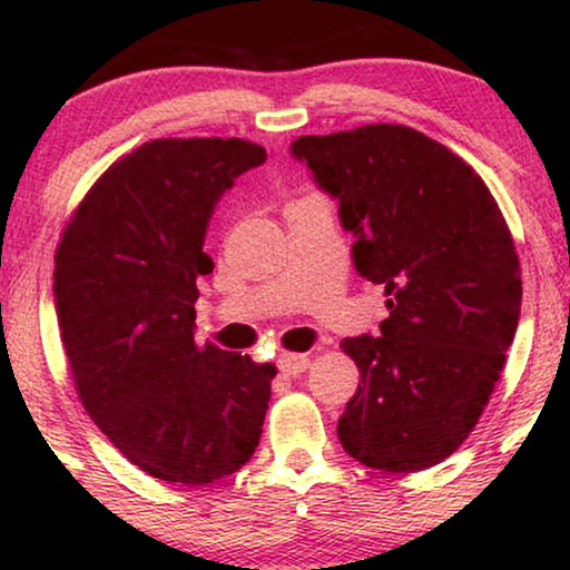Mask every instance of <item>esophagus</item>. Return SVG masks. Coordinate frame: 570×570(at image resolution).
<instances>
[{
    "label": "esophagus",
    "mask_w": 570,
    "mask_h": 570,
    "mask_svg": "<svg viewBox=\"0 0 570 570\" xmlns=\"http://www.w3.org/2000/svg\"><path fill=\"white\" fill-rule=\"evenodd\" d=\"M279 371L287 373V376H298V373H303L311 365V357L308 355H301V353H283L279 355Z\"/></svg>",
    "instance_id": "obj_1"
}]
</instances>
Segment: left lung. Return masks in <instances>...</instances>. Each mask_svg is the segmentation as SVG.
<instances>
[{"label": "left lung", "instance_id": "8db88e82", "mask_svg": "<svg viewBox=\"0 0 570 570\" xmlns=\"http://www.w3.org/2000/svg\"><path fill=\"white\" fill-rule=\"evenodd\" d=\"M291 155L337 199L357 275L386 295L379 337L342 340L361 371L342 449L384 472L439 464L478 425L517 334L509 225L459 155L402 124L298 137Z\"/></svg>", "mask_w": 570, "mask_h": 570}]
</instances>
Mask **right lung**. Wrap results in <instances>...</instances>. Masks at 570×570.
<instances>
[{
  "label": "right lung",
  "mask_w": 570,
  "mask_h": 570,
  "mask_svg": "<svg viewBox=\"0 0 570 570\" xmlns=\"http://www.w3.org/2000/svg\"><path fill=\"white\" fill-rule=\"evenodd\" d=\"M267 160L246 139H153L85 194L57 248L53 306L77 394L153 478L209 485L259 446L277 368L194 342L217 202Z\"/></svg>",
  "instance_id": "add662e5"
}]
</instances>
